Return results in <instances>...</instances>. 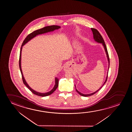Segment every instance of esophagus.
I'll use <instances>...</instances> for the list:
<instances>
[{"instance_id": "esophagus-1", "label": "esophagus", "mask_w": 132, "mask_h": 132, "mask_svg": "<svg viewBox=\"0 0 132 132\" xmlns=\"http://www.w3.org/2000/svg\"><path fill=\"white\" fill-rule=\"evenodd\" d=\"M69 67L68 65H67L65 66V67H64V69H63V71L64 72H67L68 71H69Z\"/></svg>"}]
</instances>
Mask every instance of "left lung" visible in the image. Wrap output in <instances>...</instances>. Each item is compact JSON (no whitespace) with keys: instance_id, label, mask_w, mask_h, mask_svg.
<instances>
[{"instance_id":"obj_1","label":"left lung","mask_w":132,"mask_h":132,"mask_svg":"<svg viewBox=\"0 0 132 132\" xmlns=\"http://www.w3.org/2000/svg\"><path fill=\"white\" fill-rule=\"evenodd\" d=\"M91 30H92V33H93V38H94L95 41V42H97L98 43L102 44V45H103V47L104 48L105 52V53H106V54L107 58L108 61V72H107V73L106 77V79H105V80L104 83H103V84L102 85V86H101V87H100L98 90H96V92H93V93H90V94H83V93H81V92H79L78 90H77L76 88V91L78 92V93L79 94V95H81V96H85V97H87V96H92L93 95H94V94L96 93V92H97L98 90H100L101 89V88L102 87H103V85L105 84V82H106V81H107V78H108V73L109 69V66H110V60H109V57L108 53V51H107V50L106 46V45H105V42H104V40L103 38H102V37L101 36V35L100 34V33L99 32V31H98L96 29H94V28H91ZM75 86L76 87V86H75Z\"/></svg>"}]
</instances>
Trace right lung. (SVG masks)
<instances>
[{
  "instance_id": "add662e5",
  "label": "right lung",
  "mask_w": 132,
  "mask_h": 132,
  "mask_svg": "<svg viewBox=\"0 0 132 132\" xmlns=\"http://www.w3.org/2000/svg\"><path fill=\"white\" fill-rule=\"evenodd\" d=\"M60 27H61L60 26H47V27H43L42 29L37 30L36 31H34L33 32L31 33V34L28 35L27 36V37L25 39V40L22 44V46H21V50H20L19 64L20 71H21V74H22V81H23L24 84L26 86V87H27V88L29 89V90H31V92H32L33 94H35V95H37V96L44 97V96H49L51 94H52L54 92L55 90H56V89L58 87V85H59V79L56 78H55V84H54V87L52 89L50 90L49 92H45V93H41V92H36L34 90H33V89L31 88V87H30L28 84H27V81H26L22 73V68H21V56H22V46H23V45H25L28 42H29L30 40H31L33 38H34L35 37H36V36H38L39 35L43 34L46 33L53 31L55 30H58V29H60Z\"/></svg>"
}]
</instances>
